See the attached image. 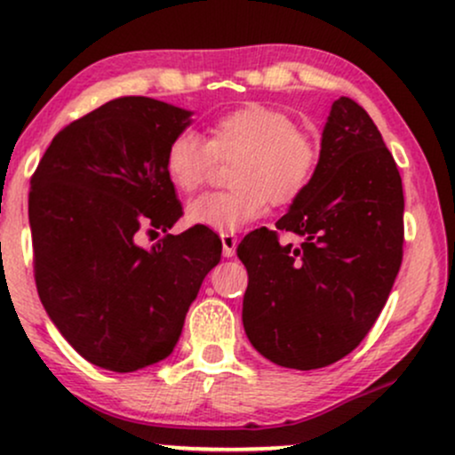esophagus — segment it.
I'll list each match as a JSON object with an SVG mask.
<instances>
[{
    "label": "esophagus",
    "instance_id": "obj_1",
    "mask_svg": "<svg viewBox=\"0 0 455 455\" xmlns=\"http://www.w3.org/2000/svg\"><path fill=\"white\" fill-rule=\"evenodd\" d=\"M221 244H223V258H232V255L236 253L238 236H234V234H223Z\"/></svg>",
    "mask_w": 455,
    "mask_h": 455
}]
</instances>
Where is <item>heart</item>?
Here are the masks:
<instances>
[{
	"label": "heart",
	"mask_w": 455,
	"mask_h": 455,
	"mask_svg": "<svg viewBox=\"0 0 455 455\" xmlns=\"http://www.w3.org/2000/svg\"><path fill=\"white\" fill-rule=\"evenodd\" d=\"M212 155H236L229 191H211L187 204L191 226L234 234L259 215L268 202H296L317 168V147L308 133L293 127L287 112L249 101L223 112L208 127V144L194 132H180L165 148V174L180 191H196L206 180Z\"/></svg>",
	"instance_id": "1"
}]
</instances>
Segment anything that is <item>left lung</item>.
<instances>
[{
    "instance_id": "1",
    "label": "left lung",
    "mask_w": 455,
    "mask_h": 455,
    "mask_svg": "<svg viewBox=\"0 0 455 455\" xmlns=\"http://www.w3.org/2000/svg\"><path fill=\"white\" fill-rule=\"evenodd\" d=\"M403 180L381 132L349 98L330 108L307 191L276 229L238 244L249 275L243 325L266 360L296 371L339 362L386 307L403 261Z\"/></svg>"
}]
</instances>
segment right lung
Returning a JSON list of instances; mask_svg holds the SVG:
<instances>
[{"label":"right lung","mask_w":455,"mask_h":455,"mask_svg":"<svg viewBox=\"0 0 455 455\" xmlns=\"http://www.w3.org/2000/svg\"><path fill=\"white\" fill-rule=\"evenodd\" d=\"M194 112L127 95L52 138L31 176L29 226L40 300L91 364L133 372L172 354L202 281L221 259L212 229L144 249L140 228L168 232L183 215L165 148Z\"/></svg>","instance_id":"obj_1"}]
</instances>
